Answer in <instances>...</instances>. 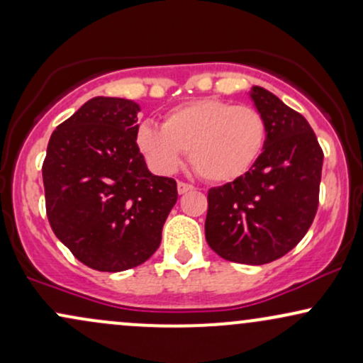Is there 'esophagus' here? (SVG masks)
<instances>
[{
  "label": "esophagus",
  "mask_w": 363,
  "mask_h": 363,
  "mask_svg": "<svg viewBox=\"0 0 363 363\" xmlns=\"http://www.w3.org/2000/svg\"><path fill=\"white\" fill-rule=\"evenodd\" d=\"M193 189H194V186L187 184V182H177V193L179 194H186Z\"/></svg>",
  "instance_id": "esophagus-1"
}]
</instances>
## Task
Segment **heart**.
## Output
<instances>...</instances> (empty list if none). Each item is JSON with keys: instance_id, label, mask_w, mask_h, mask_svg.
I'll return each instance as SVG.
<instances>
[{"instance_id": "heart-1", "label": "heart", "mask_w": 363, "mask_h": 363, "mask_svg": "<svg viewBox=\"0 0 363 363\" xmlns=\"http://www.w3.org/2000/svg\"><path fill=\"white\" fill-rule=\"evenodd\" d=\"M268 128L261 112L218 99H203L170 111L164 126L145 121L136 147L157 172H174L189 150L193 167L210 182L240 179L259 160Z\"/></svg>"}]
</instances>
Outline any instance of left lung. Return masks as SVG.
I'll use <instances>...</instances> for the list:
<instances>
[{
	"mask_svg": "<svg viewBox=\"0 0 363 363\" xmlns=\"http://www.w3.org/2000/svg\"><path fill=\"white\" fill-rule=\"evenodd\" d=\"M268 138L245 176L208 191L206 242L223 259L266 264L307 234L319 205L323 150L306 118L262 86L249 90Z\"/></svg>",
	"mask_w": 363,
	"mask_h": 363,
	"instance_id": "8db88e82",
	"label": "left lung"
}]
</instances>
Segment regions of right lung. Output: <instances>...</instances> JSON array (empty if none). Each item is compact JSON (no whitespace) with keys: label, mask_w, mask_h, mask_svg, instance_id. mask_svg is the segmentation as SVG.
Masks as SVG:
<instances>
[{"label":"right lung","mask_w":363,"mask_h":363,"mask_svg":"<svg viewBox=\"0 0 363 363\" xmlns=\"http://www.w3.org/2000/svg\"><path fill=\"white\" fill-rule=\"evenodd\" d=\"M140 106L94 97L51 135L43 165L45 211L83 264L118 273L157 251L177 201L174 179L153 176L136 147Z\"/></svg>","instance_id":"obj_1"}]
</instances>
